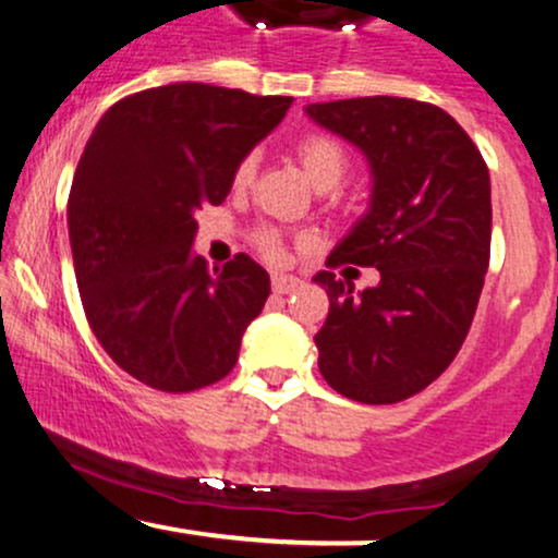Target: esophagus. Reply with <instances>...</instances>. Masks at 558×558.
Segmentation results:
<instances>
[{
    "label": "esophagus",
    "instance_id": "34e87169",
    "mask_svg": "<svg viewBox=\"0 0 558 558\" xmlns=\"http://www.w3.org/2000/svg\"><path fill=\"white\" fill-rule=\"evenodd\" d=\"M301 288V280L293 275H272V291L275 293H293Z\"/></svg>",
    "mask_w": 558,
    "mask_h": 558
}]
</instances>
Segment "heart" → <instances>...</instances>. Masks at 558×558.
Segmentation results:
<instances>
[{
	"instance_id": "heart-1",
	"label": "heart",
	"mask_w": 558,
	"mask_h": 558,
	"mask_svg": "<svg viewBox=\"0 0 558 558\" xmlns=\"http://www.w3.org/2000/svg\"><path fill=\"white\" fill-rule=\"evenodd\" d=\"M299 162H301V170H304L306 181L315 185V189H332V185H338L345 170V155L341 144L330 136H306L301 141ZM254 170H257V159H254V155L243 157L239 168L233 172V183L248 185L254 178ZM259 243L270 257H278L280 254V243L275 233H262Z\"/></svg>"
}]
</instances>
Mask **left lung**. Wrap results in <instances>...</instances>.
Instances as JSON below:
<instances>
[{"mask_svg":"<svg viewBox=\"0 0 558 558\" xmlns=\"http://www.w3.org/2000/svg\"><path fill=\"white\" fill-rule=\"evenodd\" d=\"M306 118L362 151L369 207L328 265L375 267L354 283L319 270L328 319L315 336L319 373L362 403L420 393L453 362L475 317L490 257V175L477 146L440 107L401 96L306 105Z\"/></svg>","mask_w":558,"mask_h":558,"instance_id":"8db88e82","label":"left lung"}]
</instances>
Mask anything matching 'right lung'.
Here are the masks:
<instances>
[{"label":"right lung","mask_w":558,"mask_h":558,"mask_svg":"<svg viewBox=\"0 0 558 558\" xmlns=\"http://www.w3.org/2000/svg\"><path fill=\"white\" fill-rule=\"evenodd\" d=\"M291 96L170 83L125 96L86 141L68 198L75 280L96 341L165 393L213 386L270 296L248 254L209 270L196 213L222 204L239 162L286 118Z\"/></svg>","instance_id":"obj_1"}]
</instances>
